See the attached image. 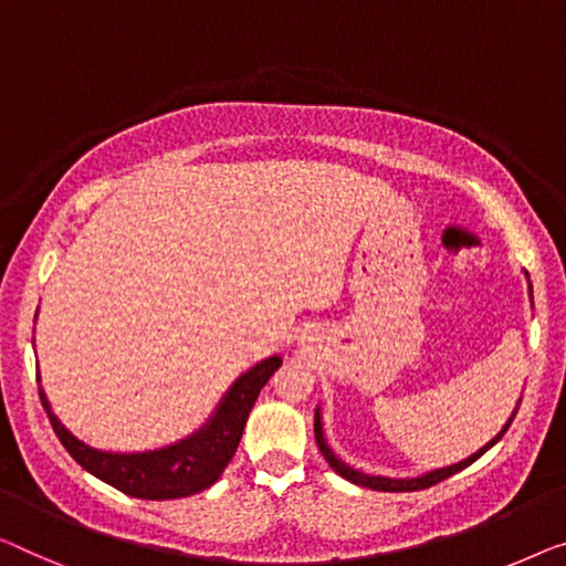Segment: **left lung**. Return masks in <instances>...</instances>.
<instances>
[{
    "mask_svg": "<svg viewBox=\"0 0 566 566\" xmlns=\"http://www.w3.org/2000/svg\"><path fill=\"white\" fill-rule=\"evenodd\" d=\"M526 276H528V274H526ZM528 294H531V300H534V292H531V284H528ZM513 417H516V415H513ZM513 417L509 419V424H505V427L501 429V432L493 437L491 442H488L485 447H480V450H478L475 454H470L468 460H462V462H458V465H450V468H440V470L424 472V475H419V478H381V475H366V472H360V470H356V468L345 465V462H343L340 458H335V452H333L331 447H327V442H325L323 421H319V409L315 411V440H317L319 452H323V458L327 460V465H331L340 478L350 480V483H356V485H360V488H370V491L409 493V491H424V488H432V485H437V483H442V480H447L450 475H454V472H460V470H465L468 465H472V462H475V460L480 458V454H485L495 442L501 440V437H503L505 432H509Z\"/></svg>",
    "mask_w": 566,
    "mask_h": 566,
    "instance_id": "1",
    "label": "left lung"
}]
</instances>
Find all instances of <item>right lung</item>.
Returning a JSON list of instances; mask_svg holds the SVG:
<instances>
[{"instance_id":"obj_1","label":"right lung","mask_w":566,"mask_h":566,"mask_svg":"<svg viewBox=\"0 0 566 566\" xmlns=\"http://www.w3.org/2000/svg\"><path fill=\"white\" fill-rule=\"evenodd\" d=\"M282 366L280 356L261 360L251 370H247L235 381L223 401L218 403L216 415L206 421V427L190 434L188 440L177 444L163 447L151 452H134V454H116L101 452L94 447L83 444L81 440L67 432L50 411L45 394L40 389L42 407H45L50 424H53L57 440L71 452V458L78 462L83 470L96 475L104 483L114 485L132 499L145 501H170L185 499V495L206 491L221 478V472L229 465L235 454V447L241 442L243 427H247L249 411L254 407L259 391L272 378L276 368Z\"/></svg>"}]
</instances>
